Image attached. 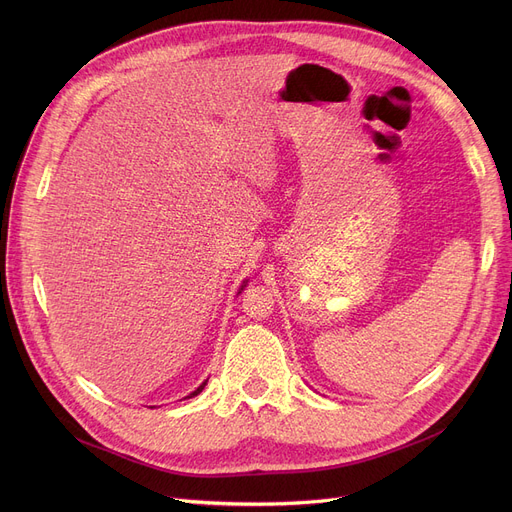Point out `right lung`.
Returning a JSON list of instances; mask_svg holds the SVG:
<instances>
[{"mask_svg": "<svg viewBox=\"0 0 512 512\" xmlns=\"http://www.w3.org/2000/svg\"><path fill=\"white\" fill-rule=\"evenodd\" d=\"M245 286H247V284H245ZM245 286H242V288H245ZM242 288H240V290H242ZM205 384H207V382H203V384H201V386H199V388H197V390H195V392H191V394H188V396H186V398H193V396H197V394H199V392H201V390H203V388H205Z\"/></svg>", "mask_w": 512, "mask_h": 512, "instance_id": "add662e5", "label": "right lung"}]
</instances>
